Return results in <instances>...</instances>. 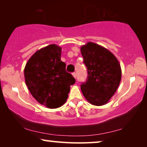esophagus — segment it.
<instances>
[{
  "mask_svg": "<svg viewBox=\"0 0 147 147\" xmlns=\"http://www.w3.org/2000/svg\"><path fill=\"white\" fill-rule=\"evenodd\" d=\"M72 76H73L74 78L76 79V73H75V72H74V73H72Z\"/></svg>",
  "mask_w": 147,
  "mask_h": 147,
  "instance_id": "34e87169",
  "label": "esophagus"
}]
</instances>
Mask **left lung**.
<instances>
[{"mask_svg":"<svg viewBox=\"0 0 147 147\" xmlns=\"http://www.w3.org/2000/svg\"><path fill=\"white\" fill-rule=\"evenodd\" d=\"M88 78L81 84L82 94L90 104L102 106L114 96L121 81L122 70L117 58L106 48L88 42L80 48Z\"/></svg>","mask_w":147,"mask_h":147,"instance_id":"8db88e82","label":"left lung"}]
</instances>
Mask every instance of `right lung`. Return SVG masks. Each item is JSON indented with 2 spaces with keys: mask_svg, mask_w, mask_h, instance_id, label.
Here are the masks:
<instances>
[{
  "mask_svg": "<svg viewBox=\"0 0 147 147\" xmlns=\"http://www.w3.org/2000/svg\"><path fill=\"white\" fill-rule=\"evenodd\" d=\"M61 54L59 46H46L30 57L24 69L26 85L31 95L39 104L51 109L65 104L70 86L76 82L65 71Z\"/></svg>",
  "mask_w": 147,
  "mask_h": 147,
  "instance_id": "1",
  "label": "right lung"
}]
</instances>
